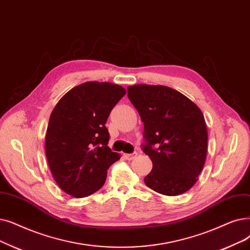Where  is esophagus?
<instances>
[{
    "mask_svg": "<svg viewBox=\"0 0 250 250\" xmlns=\"http://www.w3.org/2000/svg\"><path fill=\"white\" fill-rule=\"evenodd\" d=\"M125 158L126 160H133L137 156V152H134V153H128V154H124Z\"/></svg>",
    "mask_w": 250,
    "mask_h": 250,
    "instance_id": "obj_1",
    "label": "esophagus"
}]
</instances>
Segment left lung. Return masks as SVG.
I'll list each match as a JSON object with an SVG mask.
<instances>
[{
    "label": "left lung",
    "mask_w": 250,
    "mask_h": 250,
    "mask_svg": "<svg viewBox=\"0 0 250 250\" xmlns=\"http://www.w3.org/2000/svg\"><path fill=\"white\" fill-rule=\"evenodd\" d=\"M127 97L144 123L142 148L153 164L146 186L167 196L187 192L208 153V128L199 107L166 85H129Z\"/></svg>",
    "instance_id": "8db88e82"
}]
</instances>
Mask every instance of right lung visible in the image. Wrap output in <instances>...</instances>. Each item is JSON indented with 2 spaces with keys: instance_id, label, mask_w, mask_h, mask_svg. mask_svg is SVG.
Instances as JSON below:
<instances>
[{
  "instance_id": "add662e5",
  "label": "right lung",
  "mask_w": 250,
  "mask_h": 250,
  "mask_svg": "<svg viewBox=\"0 0 250 250\" xmlns=\"http://www.w3.org/2000/svg\"><path fill=\"white\" fill-rule=\"evenodd\" d=\"M125 95L122 85L86 82L68 91L53 109L46 156L57 185L72 197L83 198L98 191L107 169L121 158L108 147L105 124Z\"/></svg>"
}]
</instances>
